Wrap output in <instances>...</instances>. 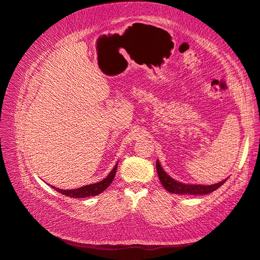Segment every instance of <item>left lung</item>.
<instances>
[{
	"mask_svg": "<svg viewBox=\"0 0 260 260\" xmlns=\"http://www.w3.org/2000/svg\"><path fill=\"white\" fill-rule=\"evenodd\" d=\"M156 170H157V174L161 185L164 186V188L168 190L172 194H178V195H206L209 192H213L214 190L218 189L219 187L224 184L227 178L221 180V182L214 184V185H196V184H184L180 183L178 180H175L168 175L164 168L161 167L159 161L157 159L156 161Z\"/></svg>",
	"mask_w": 260,
	"mask_h": 260,
	"instance_id": "obj_1",
	"label": "left lung"
}]
</instances>
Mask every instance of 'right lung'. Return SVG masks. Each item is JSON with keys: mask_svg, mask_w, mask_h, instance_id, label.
I'll list each match as a JSON object with an SVG mask.
<instances>
[{"mask_svg": "<svg viewBox=\"0 0 260 260\" xmlns=\"http://www.w3.org/2000/svg\"><path fill=\"white\" fill-rule=\"evenodd\" d=\"M116 170H117V162H116V165L114 166L113 170L111 171V173L108 174L104 179L101 180V182L82 186V187H80V188H76V189H59V188H55L54 186H52V187L56 191L61 192L62 195L69 196L71 198H85V197H89V196H96L104 191L107 187L112 184L114 177H115Z\"/></svg>", "mask_w": 260, "mask_h": 260, "instance_id": "add662e5", "label": "right lung"}]
</instances>
